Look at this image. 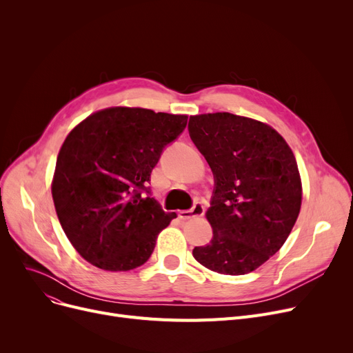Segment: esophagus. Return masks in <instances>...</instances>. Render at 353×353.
Returning <instances> with one entry per match:
<instances>
[{"label": "esophagus", "mask_w": 353, "mask_h": 353, "mask_svg": "<svg viewBox=\"0 0 353 353\" xmlns=\"http://www.w3.org/2000/svg\"><path fill=\"white\" fill-rule=\"evenodd\" d=\"M203 214H205V208H203V205H200V203H196V205L190 210H180L179 212V217L181 220L199 217V216H203Z\"/></svg>", "instance_id": "34e87169"}]
</instances>
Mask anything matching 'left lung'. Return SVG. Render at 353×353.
Here are the masks:
<instances>
[{
    "label": "left lung",
    "mask_w": 353,
    "mask_h": 353,
    "mask_svg": "<svg viewBox=\"0 0 353 353\" xmlns=\"http://www.w3.org/2000/svg\"><path fill=\"white\" fill-rule=\"evenodd\" d=\"M189 133L214 176L206 212L213 237L193 256L221 274L250 273L283 246L298 220L294 154L269 124L232 113L190 116Z\"/></svg>",
    "instance_id": "8db88e82"
}]
</instances>
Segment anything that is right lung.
Listing matches in <instances>:
<instances>
[{"mask_svg": "<svg viewBox=\"0 0 353 353\" xmlns=\"http://www.w3.org/2000/svg\"><path fill=\"white\" fill-rule=\"evenodd\" d=\"M186 124V114L120 105L96 111L68 133L51 194L65 236L88 263L127 272L148 261L157 234L177 214L141 189Z\"/></svg>", "mask_w": 353, "mask_h": 353, "instance_id": "1", "label": "right lung"}]
</instances>
